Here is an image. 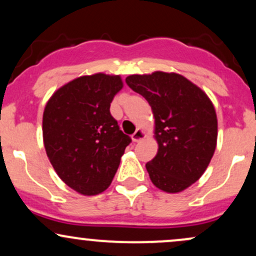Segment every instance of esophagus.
<instances>
[{"label": "esophagus", "mask_w": 256, "mask_h": 256, "mask_svg": "<svg viewBox=\"0 0 256 256\" xmlns=\"http://www.w3.org/2000/svg\"><path fill=\"white\" fill-rule=\"evenodd\" d=\"M131 137H132V140H134V142H140V140H143V138L146 137V134H144V131L140 130V128H137L136 132H134Z\"/></svg>", "instance_id": "esophagus-1"}]
</instances>
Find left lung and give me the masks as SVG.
Instances as JSON below:
<instances>
[{"label":"left lung","instance_id":"left-lung-1","mask_svg":"<svg viewBox=\"0 0 256 256\" xmlns=\"http://www.w3.org/2000/svg\"><path fill=\"white\" fill-rule=\"evenodd\" d=\"M125 82L154 114L158 149L146 165L152 184L166 192H183L204 174L216 150L218 122L212 101L177 73L132 74Z\"/></svg>","mask_w":256,"mask_h":256}]
</instances>
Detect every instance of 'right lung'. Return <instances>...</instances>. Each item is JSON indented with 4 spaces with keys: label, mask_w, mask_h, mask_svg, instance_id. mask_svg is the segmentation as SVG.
<instances>
[{
    "label": "right lung",
    "mask_w": 256,
    "mask_h": 256,
    "mask_svg": "<svg viewBox=\"0 0 256 256\" xmlns=\"http://www.w3.org/2000/svg\"><path fill=\"white\" fill-rule=\"evenodd\" d=\"M120 76L96 73L64 84L46 102L43 140L58 176L82 195L110 186L131 138L112 116Z\"/></svg>",
    "instance_id": "add662e5"
}]
</instances>
